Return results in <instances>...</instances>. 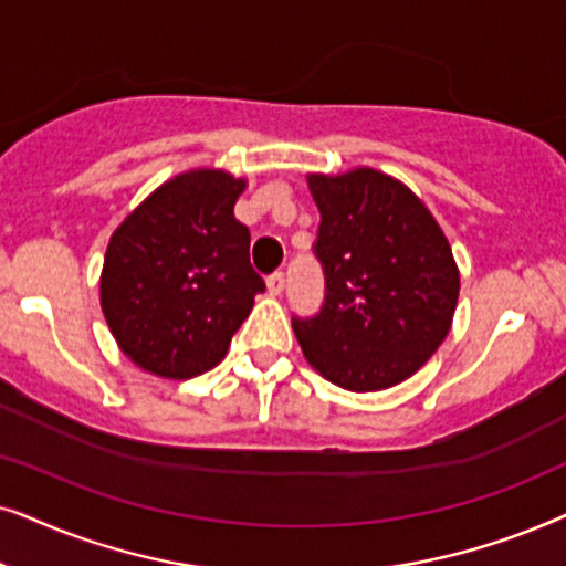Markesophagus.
<instances>
[{"mask_svg": "<svg viewBox=\"0 0 566 566\" xmlns=\"http://www.w3.org/2000/svg\"><path fill=\"white\" fill-rule=\"evenodd\" d=\"M266 287H269L271 295H282V290H284V271H274V274L266 279Z\"/></svg>", "mask_w": 566, "mask_h": 566, "instance_id": "1", "label": "esophagus"}]
</instances>
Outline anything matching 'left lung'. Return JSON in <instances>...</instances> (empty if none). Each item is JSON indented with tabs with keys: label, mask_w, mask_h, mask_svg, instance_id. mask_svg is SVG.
<instances>
[{
	"label": "left lung",
	"mask_w": 566,
	"mask_h": 566,
	"mask_svg": "<svg viewBox=\"0 0 566 566\" xmlns=\"http://www.w3.org/2000/svg\"><path fill=\"white\" fill-rule=\"evenodd\" d=\"M318 205L315 259L326 295L292 318L305 359L338 388L367 394L411 378L446 342L461 276L419 196L373 168L307 176Z\"/></svg>",
	"instance_id": "8db88e82"
}]
</instances>
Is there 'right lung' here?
<instances>
[{
    "instance_id": "1",
    "label": "right lung",
    "mask_w": 566,
    "mask_h": 566,
    "mask_svg": "<svg viewBox=\"0 0 566 566\" xmlns=\"http://www.w3.org/2000/svg\"><path fill=\"white\" fill-rule=\"evenodd\" d=\"M245 180L224 170L180 172L111 235L101 305L120 352L142 370L186 380L220 365L266 290L235 220Z\"/></svg>"
}]
</instances>
